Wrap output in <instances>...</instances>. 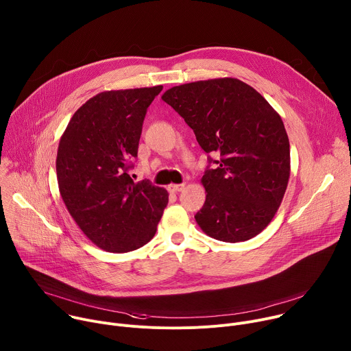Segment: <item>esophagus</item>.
I'll return each mask as SVG.
<instances>
[{
	"mask_svg": "<svg viewBox=\"0 0 351 351\" xmlns=\"http://www.w3.org/2000/svg\"><path fill=\"white\" fill-rule=\"evenodd\" d=\"M183 187H184V184H183V183H180V184H175V183H172V184H169V186H168V190H169V191H172V193H178V191H180Z\"/></svg>",
	"mask_w": 351,
	"mask_h": 351,
	"instance_id": "34e87169",
	"label": "esophagus"
}]
</instances>
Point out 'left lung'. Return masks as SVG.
Returning a JSON list of instances; mask_svg holds the SVG:
<instances>
[{
	"mask_svg": "<svg viewBox=\"0 0 351 351\" xmlns=\"http://www.w3.org/2000/svg\"><path fill=\"white\" fill-rule=\"evenodd\" d=\"M193 129L215 169L195 222L213 239L237 243L275 217L290 176V144L280 115L252 86L219 77L175 86L161 97Z\"/></svg>",
	"mask_w": 351,
	"mask_h": 351,
	"instance_id": "8db88e82",
	"label": "left lung"
}]
</instances>
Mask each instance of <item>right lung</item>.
Segmentation results:
<instances>
[{
    "mask_svg": "<svg viewBox=\"0 0 351 351\" xmlns=\"http://www.w3.org/2000/svg\"><path fill=\"white\" fill-rule=\"evenodd\" d=\"M162 86L103 91L71 118L57 153L64 203L82 232L110 253L147 244L168 204V191L148 180L133 182L147 108Z\"/></svg>",
    "mask_w": 351,
    "mask_h": 351,
    "instance_id": "right-lung-1",
    "label": "right lung"
}]
</instances>
